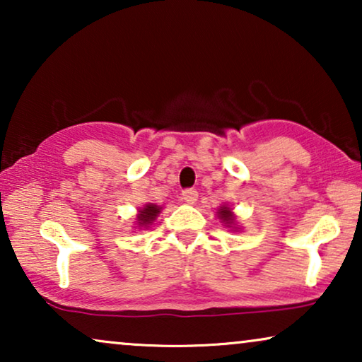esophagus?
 <instances>
[{"mask_svg":"<svg viewBox=\"0 0 362 362\" xmlns=\"http://www.w3.org/2000/svg\"><path fill=\"white\" fill-rule=\"evenodd\" d=\"M182 199H185V202H187V204H194V202L197 201V191L196 189H185L182 191Z\"/></svg>","mask_w":362,"mask_h":362,"instance_id":"esophagus-1","label":"esophagus"}]
</instances>
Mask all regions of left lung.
I'll list each match as a JSON object with an SVG mask.
<instances>
[{
	"instance_id": "8db88e82",
	"label": "left lung",
	"mask_w": 362,
	"mask_h": 362,
	"mask_svg": "<svg viewBox=\"0 0 362 362\" xmlns=\"http://www.w3.org/2000/svg\"><path fill=\"white\" fill-rule=\"evenodd\" d=\"M217 217H219V219L224 222L226 227H230L232 230H237L235 216H234V212H232L230 207H227V206L219 207V211H217Z\"/></svg>"
}]
</instances>
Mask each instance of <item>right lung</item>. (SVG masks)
<instances>
[{"label": "right lung", "instance_id": "obj_1", "mask_svg": "<svg viewBox=\"0 0 362 362\" xmlns=\"http://www.w3.org/2000/svg\"><path fill=\"white\" fill-rule=\"evenodd\" d=\"M161 212V207L156 206V204H146L145 207H141L140 211H138V216H136V222H138V227H150L155 219L158 217V214Z\"/></svg>", "mask_w": 362, "mask_h": 362}]
</instances>
